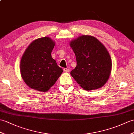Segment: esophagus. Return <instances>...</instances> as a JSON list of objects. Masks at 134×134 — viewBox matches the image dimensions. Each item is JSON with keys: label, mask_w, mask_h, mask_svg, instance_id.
<instances>
[{"label": "esophagus", "mask_w": 134, "mask_h": 134, "mask_svg": "<svg viewBox=\"0 0 134 134\" xmlns=\"http://www.w3.org/2000/svg\"><path fill=\"white\" fill-rule=\"evenodd\" d=\"M63 71L66 72H70V70L68 69V68H63Z\"/></svg>", "instance_id": "34e87169"}]
</instances>
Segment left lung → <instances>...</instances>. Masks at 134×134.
I'll list each match as a JSON object with an SVG mask.
<instances>
[{"label":"left lung","mask_w":134,"mask_h":134,"mask_svg":"<svg viewBox=\"0 0 134 134\" xmlns=\"http://www.w3.org/2000/svg\"><path fill=\"white\" fill-rule=\"evenodd\" d=\"M75 54L76 66L71 75L87 91L101 88L111 72L112 60L105 46L95 37L83 35L70 42Z\"/></svg>","instance_id":"obj_1"}]
</instances>
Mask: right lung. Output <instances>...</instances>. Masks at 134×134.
Wrapping results in <instances>:
<instances>
[{
    "mask_svg": "<svg viewBox=\"0 0 134 134\" xmlns=\"http://www.w3.org/2000/svg\"><path fill=\"white\" fill-rule=\"evenodd\" d=\"M55 45L48 36L34 40L25 50L20 64L21 76L26 85L36 91H48L63 72L51 52Z\"/></svg>",
    "mask_w": 134,
    "mask_h": 134,
    "instance_id": "right-lung-1",
    "label": "right lung"
}]
</instances>
